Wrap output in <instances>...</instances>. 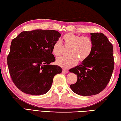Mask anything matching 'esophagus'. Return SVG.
Segmentation results:
<instances>
[{
  "label": "esophagus",
  "mask_w": 121,
  "mask_h": 121,
  "mask_svg": "<svg viewBox=\"0 0 121 121\" xmlns=\"http://www.w3.org/2000/svg\"><path fill=\"white\" fill-rule=\"evenodd\" d=\"M63 72L64 73H65V74L68 73V70L67 69H65V68H64V69H63Z\"/></svg>",
  "instance_id": "1"
}]
</instances>
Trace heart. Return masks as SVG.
<instances>
[{
	"label": "heart",
	"mask_w": 121,
	"mask_h": 121,
	"mask_svg": "<svg viewBox=\"0 0 121 121\" xmlns=\"http://www.w3.org/2000/svg\"><path fill=\"white\" fill-rule=\"evenodd\" d=\"M63 42L66 47H68L66 56L58 58L56 63L63 68H68L76 64L78 60L83 61L87 59L93 51V42L87 36H81L72 33L65 34L63 37ZM63 45L60 40L54 43L52 52L56 56H59L63 53Z\"/></svg>",
	"instance_id": "obj_1"
}]
</instances>
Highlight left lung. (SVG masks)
<instances>
[{
	"instance_id": "obj_1",
	"label": "left lung",
	"mask_w": 121,
	"mask_h": 121,
	"mask_svg": "<svg viewBox=\"0 0 121 121\" xmlns=\"http://www.w3.org/2000/svg\"><path fill=\"white\" fill-rule=\"evenodd\" d=\"M93 49L82 64L69 69L77 75V81L70 87L76 94L91 96L99 94L108 85L114 67L113 48L102 33H91Z\"/></svg>"
}]
</instances>
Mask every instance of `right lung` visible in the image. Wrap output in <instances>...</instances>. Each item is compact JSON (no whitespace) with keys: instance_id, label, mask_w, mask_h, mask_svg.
<instances>
[{"instance_id":"right-lung-1","label":"right lung","mask_w":121,"mask_h":121,"mask_svg":"<svg viewBox=\"0 0 121 121\" xmlns=\"http://www.w3.org/2000/svg\"><path fill=\"white\" fill-rule=\"evenodd\" d=\"M61 34L54 30L24 31L13 39L7 56L13 83L22 92L40 95L48 92L53 78L63 70L55 61L53 46Z\"/></svg>"}]
</instances>
